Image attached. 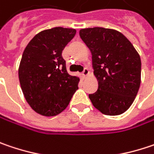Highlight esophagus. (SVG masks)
<instances>
[{
    "mask_svg": "<svg viewBox=\"0 0 154 154\" xmlns=\"http://www.w3.org/2000/svg\"><path fill=\"white\" fill-rule=\"evenodd\" d=\"M82 75L84 78H87V77L89 75V71H88V68H85V69H84V71H83L82 72Z\"/></svg>",
    "mask_w": 154,
    "mask_h": 154,
    "instance_id": "obj_1",
    "label": "esophagus"
}]
</instances>
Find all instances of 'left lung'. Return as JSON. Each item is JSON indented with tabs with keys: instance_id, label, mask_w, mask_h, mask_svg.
Returning <instances> with one entry per match:
<instances>
[{
	"instance_id": "1",
	"label": "left lung",
	"mask_w": 154,
	"mask_h": 154,
	"mask_svg": "<svg viewBox=\"0 0 154 154\" xmlns=\"http://www.w3.org/2000/svg\"><path fill=\"white\" fill-rule=\"evenodd\" d=\"M92 54L96 92L88 95L103 114H123L135 100L141 82V60L132 44L121 32L102 27L80 30Z\"/></svg>"
}]
</instances>
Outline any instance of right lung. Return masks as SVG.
I'll use <instances>...</instances> for the list:
<instances>
[{
    "mask_svg": "<svg viewBox=\"0 0 154 154\" xmlns=\"http://www.w3.org/2000/svg\"><path fill=\"white\" fill-rule=\"evenodd\" d=\"M76 34L74 29L55 27L38 33L23 51L18 76L31 109L45 116L61 113L78 89L80 78L70 75L62 51Z\"/></svg>",
    "mask_w": 154,
    "mask_h": 154,
    "instance_id": "1",
    "label": "right lung"
}]
</instances>
